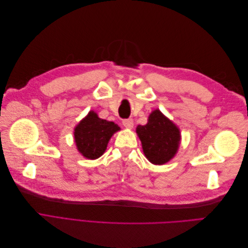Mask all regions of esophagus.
Returning a JSON list of instances; mask_svg holds the SVG:
<instances>
[{
    "label": "esophagus",
    "mask_w": 248,
    "mask_h": 248,
    "mask_svg": "<svg viewBox=\"0 0 248 248\" xmlns=\"http://www.w3.org/2000/svg\"><path fill=\"white\" fill-rule=\"evenodd\" d=\"M122 124L126 128H132L133 127V120L132 119H124L122 121Z\"/></svg>",
    "instance_id": "obj_1"
}]
</instances>
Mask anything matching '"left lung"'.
I'll return each mask as SVG.
<instances>
[{"instance_id":"8db88e82","label":"left lung","mask_w":248,"mask_h":248,"mask_svg":"<svg viewBox=\"0 0 248 248\" xmlns=\"http://www.w3.org/2000/svg\"><path fill=\"white\" fill-rule=\"evenodd\" d=\"M137 133L150 162L167 163L176 154L180 142V131L158 109L149 116L146 125L137 127Z\"/></svg>"}]
</instances>
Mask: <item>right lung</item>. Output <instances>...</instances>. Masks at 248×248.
<instances>
[{
  "label": "right lung",
  "instance_id": "right-lung-1",
  "mask_svg": "<svg viewBox=\"0 0 248 248\" xmlns=\"http://www.w3.org/2000/svg\"><path fill=\"white\" fill-rule=\"evenodd\" d=\"M120 127L114 122L98 118L94 111L80 121L74 129V140L78 151L89 159H96L107 150L108 142Z\"/></svg>",
  "mask_w": 248,
  "mask_h": 248
}]
</instances>
